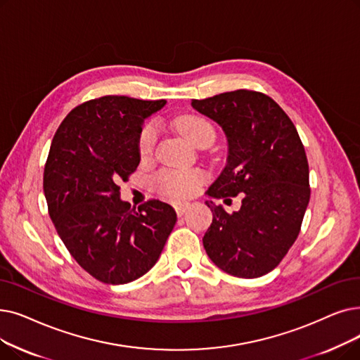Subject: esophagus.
<instances>
[{
	"instance_id": "esophagus-1",
	"label": "esophagus",
	"mask_w": 360,
	"mask_h": 360,
	"mask_svg": "<svg viewBox=\"0 0 360 360\" xmlns=\"http://www.w3.org/2000/svg\"><path fill=\"white\" fill-rule=\"evenodd\" d=\"M188 209H190V202H176L175 205V210L178 216H182Z\"/></svg>"
}]
</instances>
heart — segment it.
<instances>
[{
	"mask_svg": "<svg viewBox=\"0 0 360 360\" xmlns=\"http://www.w3.org/2000/svg\"><path fill=\"white\" fill-rule=\"evenodd\" d=\"M175 127L179 134L194 146L200 144L205 138L214 136L212 124L205 117L197 115H182L176 117ZM158 135L159 131L155 123H147L141 129L136 144L139 159L147 160L153 154L154 144L158 141ZM205 181L206 174L201 170L165 169L155 175L153 179V186L155 191L167 198L182 200L194 195Z\"/></svg>",
	"mask_w": 360,
	"mask_h": 360,
	"instance_id": "b5f03b06",
	"label": "heart"
}]
</instances>
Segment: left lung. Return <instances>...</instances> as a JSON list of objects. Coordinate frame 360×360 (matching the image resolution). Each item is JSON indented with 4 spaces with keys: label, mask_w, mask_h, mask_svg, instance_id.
I'll use <instances>...</instances> for the list:
<instances>
[{
    "label": "left lung",
    "mask_w": 360,
    "mask_h": 360,
    "mask_svg": "<svg viewBox=\"0 0 360 360\" xmlns=\"http://www.w3.org/2000/svg\"><path fill=\"white\" fill-rule=\"evenodd\" d=\"M191 104L221 124L228 138V163L207 194L228 198L243 193L241 209L232 214L206 201L213 221L202 245L226 274L262 276L288 253L309 205V163L302 139L266 94L237 89Z\"/></svg>",
    "instance_id": "1"
}]
</instances>
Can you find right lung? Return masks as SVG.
<instances>
[{
  "mask_svg": "<svg viewBox=\"0 0 360 360\" xmlns=\"http://www.w3.org/2000/svg\"><path fill=\"white\" fill-rule=\"evenodd\" d=\"M166 104L124 96L94 98L60 123L44 167L49 213L72 257L104 284H128L158 262L176 224L174 207L120 200L139 165L143 122Z\"/></svg>",
  "mask_w": 360,
  "mask_h": 360,
  "instance_id": "right-lung-1",
  "label": "right lung"
}]
</instances>
